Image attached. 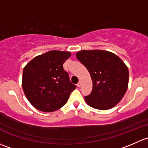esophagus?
Returning a JSON list of instances; mask_svg holds the SVG:
<instances>
[{
    "mask_svg": "<svg viewBox=\"0 0 148 148\" xmlns=\"http://www.w3.org/2000/svg\"><path fill=\"white\" fill-rule=\"evenodd\" d=\"M77 87H80V81H79L78 83H77Z\"/></svg>",
    "mask_w": 148,
    "mask_h": 148,
    "instance_id": "34e87169",
    "label": "esophagus"
}]
</instances>
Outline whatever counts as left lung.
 Masks as SVG:
<instances>
[{
    "label": "left lung",
    "instance_id": "8db88e82",
    "mask_svg": "<svg viewBox=\"0 0 148 148\" xmlns=\"http://www.w3.org/2000/svg\"><path fill=\"white\" fill-rule=\"evenodd\" d=\"M77 58L90 74L92 90L85 96L90 106L98 110H108L116 106L127 89V67L118 56L108 51H79Z\"/></svg>",
    "mask_w": 148,
    "mask_h": 148
}]
</instances>
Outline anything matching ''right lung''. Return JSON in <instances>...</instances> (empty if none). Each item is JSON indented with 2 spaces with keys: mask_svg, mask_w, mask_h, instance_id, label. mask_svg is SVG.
<instances>
[{
  "mask_svg": "<svg viewBox=\"0 0 148 148\" xmlns=\"http://www.w3.org/2000/svg\"><path fill=\"white\" fill-rule=\"evenodd\" d=\"M71 53L52 51L36 56L25 65L22 86L28 101L42 112H53L68 101L76 85L70 81L63 63Z\"/></svg>",
  "mask_w": 148,
  "mask_h": 148,
  "instance_id": "obj_1",
  "label": "right lung"
}]
</instances>
